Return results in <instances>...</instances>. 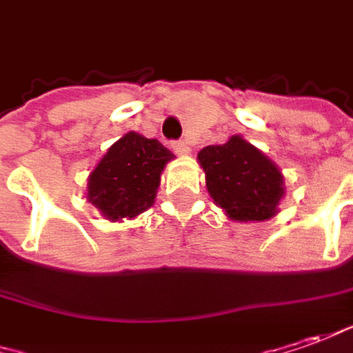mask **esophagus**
<instances>
[{
  "instance_id": "1",
  "label": "esophagus",
  "mask_w": 353,
  "mask_h": 353,
  "mask_svg": "<svg viewBox=\"0 0 353 353\" xmlns=\"http://www.w3.org/2000/svg\"><path fill=\"white\" fill-rule=\"evenodd\" d=\"M172 148H174L176 154H181V157H187V154L191 152V146L187 145L185 141H176V143H172Z\"/></svg>"
}]
</instances>
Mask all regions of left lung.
<instances>
[{
    "label": "left lung",
    "instance_id": "obj_1",
    "mask_svg": "<svg viewBox=\"0 0 353 353\" xmlns=\"http://www.w3.org/2000/svg\"><path fill=\"white\" fill-rule=\"evenodd\" d=\"M196 160L205 172L208 195L230 220L263 222L278 212L286 195L284 176L241 135H232L224 145L205 146Z\"/></svg>",
    "mask_w": 353,
    "mask_h": 353
}]
</instances>
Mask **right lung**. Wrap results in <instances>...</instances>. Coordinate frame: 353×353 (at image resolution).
Masks as SVG:
<instances>
[{"label":"right lung","instance_id":"right-lung-1","mask_svg":"<svg viewBox=\"0 0 353 353\" xmlns=\"http://www.w3.org/2000/svg\"><path fill=\"white\" fill-rule=\"evenodd\" d=\"M174 158L158 139L129 131L108 148L90 172L86 201L110 222L137 218L154 205L160 176Z\"/></svg>","mask_w":353,"mask_h":353}]
</instances>
